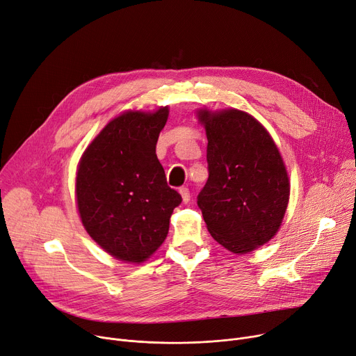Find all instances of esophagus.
Segmentation results:
<instances>
[{
	"label": "esophagus",
	"instance_id": "1",
	"mask_svg": "<svg viewBox=\"0 0 356 356\" xmlns=\"http://www.w3.org/2000/svg\"><path fill=\"white\" fill-rule=\"evenodd\" d=\"M179 194H181V197H182V201H184L185 204L190 202V200H191V195H190V190H188L186 186H181V188H179Z\"/></svg>",
	"mask_w": 356,
	"mask_h": 356
}]
</instances>
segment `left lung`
Wrapping results in <instances>:
<instances>
[{"mask_svg":"<svg viewBox=\"0 0 356 356\" xmlns=\"http://www.w3.org/2000/svg\"><path fill=\"white\" fill-rule=\"evenodd\" d=\"M207 132L208 179L197 197L208 232L236 254L253 252L280 228L290 184L275 140L243 111H198Z\"/></svg>","mask_w":356,"mask_h":356,"instance_id":"left-lung-1","label":"left lung"}]
</instances>
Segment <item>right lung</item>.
I'll list each match as a JSON object with an SVG mask.
<instances>
[{
	"instance_id": "add662e5",
	"label": "right lung",
	"mask_w": 356,
	"mask_h": 356,
	"mask_svg": "<svg viewBox=\"0 0 356 356\" xmlns=\"http://www.w3.org/2000/svg\"><path fill=\"white\" fill-rule=\"evenodd\" d=\"M129 111L111 120L81 155L77 208L89 236L118 260L142 263L165 241L181 195L166 184L156 142L168 119Z\"/></svg>"
}]
</instances>
